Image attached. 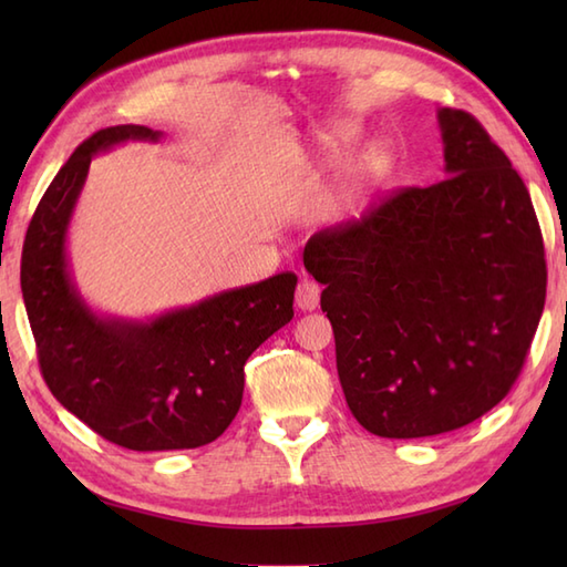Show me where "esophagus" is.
Listing matches in <instances>:
<instances>
[{
    "mask_svg": "<svg viewBox=\"0 0 567 567\" xmlns=\"http://www.w3.org/2000/svg\"><path fill=\"white\" fill-rule=\"evenodd\" d=\"M319 285L315 280H299L297 292H295V305L302 311H311L319 307Z\"/></svg>",
    "mask_w": 567,
    "mask_h": 567,
    "instance_id": "esophagus-1",
    "label": "esophagus"
}]
</instances>
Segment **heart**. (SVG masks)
<instances>
[{
  "mask_svg": "<svg viewBox=\"0 0 567 567\" xmlns=\"http://www.w3.org/2000/svg\"><path fill=\"white\" fill-rule=\"evenodd\" d=\"M358 138V131L353 124H333L327 134L321 136V148H323V158L329 163H343L346 155L351 153L353 143ZM392 165V151L388 143L382 141H372L363 148V153L358 155L355 161V171H353V183L351 189H348V204L355 202L360 197V192L365 187H370L372 183H378V179L390 171Z\"/></svg>",
  "mask_w": 567,
  "mask_h": 567,
  "instance_id": "obj_1",
  "label": "heart"
}]
</instances>
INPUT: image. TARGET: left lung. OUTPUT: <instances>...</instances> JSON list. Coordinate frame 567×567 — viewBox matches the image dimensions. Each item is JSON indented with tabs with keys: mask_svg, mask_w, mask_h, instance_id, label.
I'll list each match as a JSON object with an SVG mask.
<instances>
[{
	"mask_svg": "<svg viewBox=\"0 0 567 567\" xmlns=\"http://www.w3.org/2000/svg\"><path fill=\"white\" fill-rule=\"evenodd\" d=\"M439 126L449 177L394 192L305 246L348 409L382 439L436 436L497 406L546 302L524 179L473 114L441 110Z\"/></svg>",
	"mask_w": 567,
	"mask_h": 567,
	"instance_id": "1",
	"label": "left lung"
}]
</instances>
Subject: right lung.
Listing matches in <instances>:
<instances>
[{
	"label": "right lung",
	"instance_id": "obj_1",
	"mask_svg": "<svg viewBox=\"0 0 567 567\" xmlns=\"http://www.w3.org/2000/svg\"><path fill=\"white\" fill-rule=\"evenodd\" d=\"M161 131L124 124L82 141L48 185L21 252V292L55 400L94 433L128 451L199 449L244 400V365L295 317V272L219 292L151 321L97 317L68 270L65 236L92 155Z\"/></svg>",
	"mask_w": 567,
	"mask_h": 567
}]
</instances>
